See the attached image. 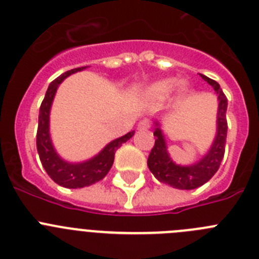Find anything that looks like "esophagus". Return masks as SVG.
<instances>
[{
    "instance_id": "1",
    "label": "esophagus",
    "mask_w": 259,
    "mask_h": 259,
    "mask_svg": "<svg viewBox=\"0 0 259 259\" xmlns=\"http://www.w3.org/2000/svg\"><path fill=\"white\" fill-rule=\"evenodd\" d=\"M148 128H150L149 119H143V120H140V123H139V130H140V131H145Z\"/></svg>"
}]
</instances>
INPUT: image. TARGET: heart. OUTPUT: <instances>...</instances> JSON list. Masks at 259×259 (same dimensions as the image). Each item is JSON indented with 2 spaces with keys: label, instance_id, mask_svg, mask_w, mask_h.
Returning <instances> with one entry per match:
<instances>
[{
  "label": "heart",
  "instance_id": "obj_1",
  "mask_svg": "<svg viewBox=\"0 0 259 259\" xmlns=\"http://www.w3.org/2000/svg\"><path fill=\"white\" fill-rule=\"evenodd\" d=\"M174 84L175 83L171 79L162 80V81H158L157 84H154L149 89V93L153 97H163V96H166L174 88ZM180 89H184V85H180Z\"/></svg>",
  "mask_w": 259,
  "mask_h": 259
}]
</instances>
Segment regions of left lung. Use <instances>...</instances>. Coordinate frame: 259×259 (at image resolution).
<instances>
[{"mask_svg":"<svg viewBox=\"0 0 259 259\" xmlns=\"http://www.w3.org/2000/svg\"><path fill=\"white\" fill-rule=\"evenodd\" d=\"M205 81L210 84L218 93V132L212 144L211 149L205 157L193 166H178L171 161L166 150V143L159 128H155V143L148 158V167L155 179L168 184L176 189H194L209 182L218 171L221 162L224 157L226 139H227V97L221 89L219 84L210 77L201 75Z\"/></svg>","mask_w":259,"mask_h":259,"instance_id":"1","label":"left lung"}]
</instances>
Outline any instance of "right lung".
Instances as JSON below:
<instances>
[{
	"label": "right lung",
	"instance_id": "obj_1",
	"mask_svg": "<svg viewBox=\"0 0 259 259\" xmlns=\"http://www.w3.org/2000/svg\"><path fill=\"white\" fill-rule=\"evenodd\" d=\"M85 67H79L70 70L62 74L57 79H54L49 84L44 100L41 102L40 114H38V127L36 135V146H37L38 157L44 166L48 175L52 178L53 182L65 187V188H84L89 185L100 182L107 175L111 166L114 163V155L118 148L122 146L123 143L130 140L134 136V131L128 132L124 136L119 137L116 140L111 141L104 148L101 153L95 158L84 162V163H67L62 161L56 153L52 145L49 136V111L52 106L53 98L57 92L59 84L67 77L68 75L81 71Z\"/></svg>",
	"mask_w": 259,
	"mask_h": 259
}]
</instances>
